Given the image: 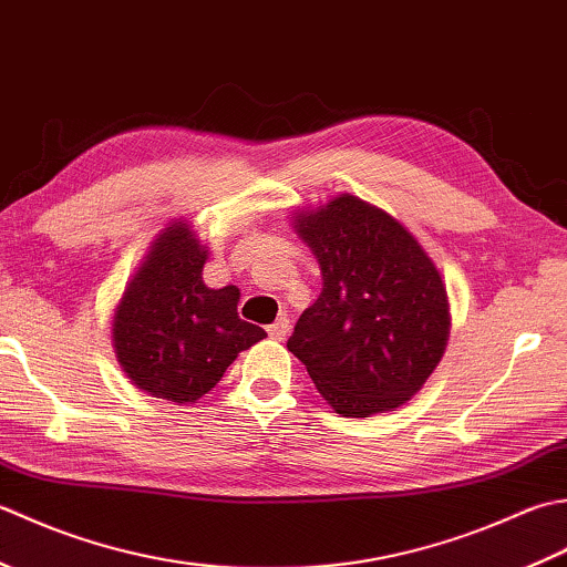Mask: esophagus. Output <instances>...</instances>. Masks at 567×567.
I'll list each match as a JSON object with an SVG mask.
<instances>
[{"instance_id": "1", "label": "esophagus", "mask_w": 567, "mask_h": 567, "mask_svg": "<svg viewBox=\"0 0 567 567\" xmlns=\"http://www.w3.org/2000/svg\"><path fill=\"white\" fill-rule=\"evenodd\" d=\"M288 332H291V322H288V318H279L274 322V326H269V334L274 340H286Z\"/></svg>"}]
</instances>
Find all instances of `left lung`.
<instances>
[{
  "mask_svg": "<svg viewBox=\"0 0 567 567\" xmlns=\"http://www.w3.org/2000/svg\"><path fill=\"white\" fill-rule=\"evenodd\" d=\"M293 227L316 254L322 291L286 348L334 413L369 419L403 406L445 354L441 271L399 219L350 193L296 213Z\"/></svg>",
  "mask_w": 567,
  "mask_h": 567,
  "instance_id": "left-lung-1",
  "label": "left lung"
}]
</instances>
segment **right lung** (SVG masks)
I'll return each instance as SVG.
<instances>
[{"label": "right lung", "mask_w": 567, "mask_h": 567, "mask_svg": "<svg viewBox=\"0 0 567 567\" xmlns=\"http://www.w3.org/2000/svg\"><path fill=\"white\" fill-rule=\"evenodd\" d=\"M207 247L186 219L152 241L114 308L112 344L136 389L171 403H198L241 350L267 338L237 313L239 288H207Z\"/></svg>", "instance_id": "add662e5"}]
</instances>
